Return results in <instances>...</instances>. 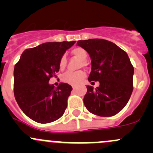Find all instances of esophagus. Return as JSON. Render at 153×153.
I'll use <instances>...</instances> for the list:
<instances>
[{
	"mask_svg": "<svg viewBox=\"0 0 153 153\" xmlns=\"http://www.w3.org/2000/svg\"><path fill=\"white\" fill-rule=\"evenodd\" d=\"M72 89H76V86H72Z\"/></svg>",
	"mask_w": 153,
	"mask_h": 153,
	"instance_id": "obj_1",
	"label": "esophagus"
}]
</instances>
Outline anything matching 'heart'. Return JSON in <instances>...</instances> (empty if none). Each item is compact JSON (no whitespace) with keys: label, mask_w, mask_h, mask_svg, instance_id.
I'll return each instance as SVG.
<instances>
[{"label":"heart","mask_w":153,"mask_h":153,"mask_svg":"<svg viewBox=\"0 0 153 153\" xmlns=\"http://www.w3.org/2000/svg\"><path fill=\"white\" fill-rule=\"evenodd\" d=\"M72 55L78 57L80 60L83 61V64H84V61H85L87 58L88 55L85 49L81 47H75L71 51ZM67 64V58L65 55H61L59 61L60 69H63L65 67ZM85 78V73L83 71H67V72L63 75L62 81L65 83L71 84V85H78L81 81Z\"/></svg>","instance_id":"1"}]
</instances>
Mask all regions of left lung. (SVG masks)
<instances>
[{
    "instance_id": "8db88e82",
    "label": "left lung",
    "mask_w": 153,
    "mask_h": 153,
    "mask_svg": "<svg viewBox=\"0 0 153 153\" xmlns=\"http://www.w3.org/2000/svg\"><path fill=\"white\" fill-rule=\"evenodd\" d=\"M77 45L85 49L92 60L88 81L100 83L96 89L87 86L84 105L98 116L116 115L126 105L133 90L134 68L127 54L104 39L78 41Z\"/></svg>"
}]
</instances>
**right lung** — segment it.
Returning a JSON list of instances; mask_svg holds the SVG:
<instances>
[{
    "label": "right lung",
    "instance_id": "1",
    "mask_svg": "<svg viewBox=\"0 0 153 153\" xmlns=\"http://www.w3.org/2000/svg\"><path fill=\"white\" fill-rule=\"evenodd\" d=\"M75 41L47 42L24 51L14 69V95L26 115L41 124L55 121L64 115L72 87L49 84L59 71V61Z\"/></svg>",
    "mask_w": 153,
    "mask_h": 153
}]
</instances>
